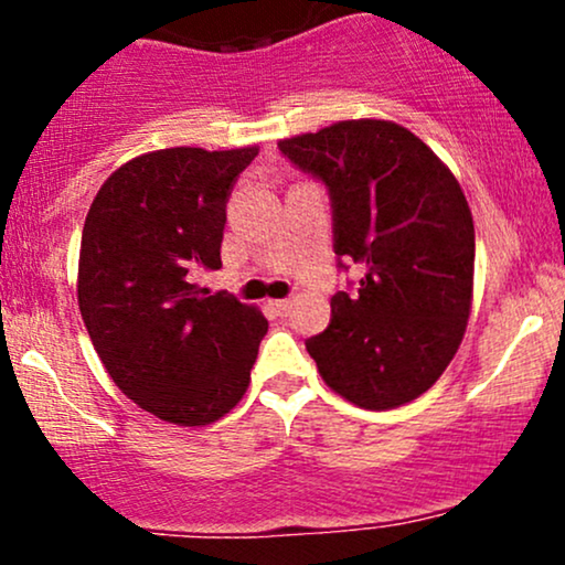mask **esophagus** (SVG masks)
Segmentation results:
<instances>
[{"mask_svg": "<svg viewBox=\"0 0 565 565\" xmlns=\"http://www.w3.org/2000/svg\"><path fill=\"white\" fill-rule=\"evenodd\" d=\"M270 308H274L276 316H281V319H284V316H287L291 310V300H274V302H270Z\"/></svg>", "mask_w": 565, "mask_h": 565, "instance_id": "obj_1", "label": "esophagus"}]
</instances>
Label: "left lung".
Here are the masks:
<instances>
[{
    "label": "left lung",
    "instance_id": "8db88e82",
    "mask_svg": "<svg viewBox=\"0 0 565 565\" xmlns=\"http://www.w3.org/2000/svg\"><path fill=\"white\" fill-rule=\"evenodd\" d=\"M332 201L337 265L364 268L337 291L332 321L305 342L323 382L361 408H395L433 387L472 302L476 228L449 167L393 121H337L278 142Z\"/></svg>",
    "mask_w": 565,
    "mask_h": 565
}]
</instances>
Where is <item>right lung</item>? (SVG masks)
<instances>
[{
  "label": "right lung",
  "mask_w": 565,
  "mask_h": 565,
  "mask_svg": "<svg viewBox=\"0 0 565 565\" xmlns=\"http://www.w3.org/2000/svg\"><path fill=\"white\" fill-rule=\"evenodd\" d=\"M255 157L257 146L142 153L103 183L84 220V327L119 391L164 423L228 414L268 332L257 308L193 284L223 265L225 204Z\"/></svg>",
  "instance_id": "obj_1"
}]
</instances>
